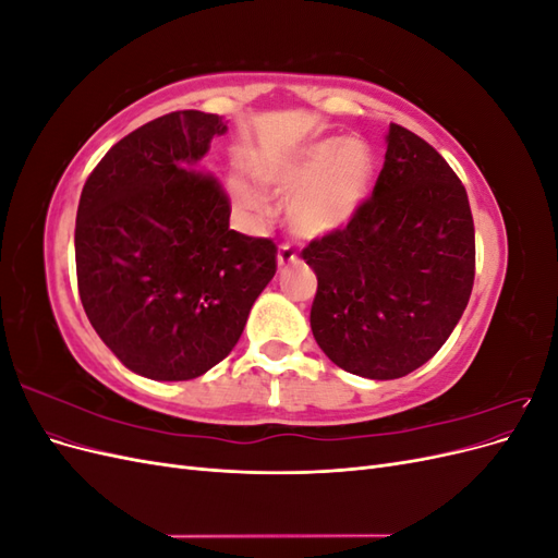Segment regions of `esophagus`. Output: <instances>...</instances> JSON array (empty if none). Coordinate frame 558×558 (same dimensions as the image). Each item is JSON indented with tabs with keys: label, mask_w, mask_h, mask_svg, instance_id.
Instances as JSON below:
<instances>
[{
	"label": "esophagus",
	"mask_w": 558,
	"mask_h": 558,
	"mask_svg": "<svg viewBox=\"0 0 558 558\" xmlns=\"http://www.w3.org/2000/svg\"><path fill=\"white\" fill-rule=\"evenodd\" d=\"M277 263H279V267H286V265H291V263H298V253H295V248H293L291 244H281V246H279V253H277Z\"/></svg>",
	"instance_id": "1"
}]
</instances>
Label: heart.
Masks as SVG:
<instances>
[{"instance_id":"heart-1","label":"heart","mask_w":558,"mask_h":558,"mask_svg":"<svg viewBox=\"0 0 558 558\" xmlns=\"http://www.w3.org/2000/svg\"><path fill=\"white\" fill-rule=\"evenodd\" d=\"M248 170L265 189L293 193L289 223L302 238H320L351 221L373 181L369 148L347 137H328L302 146L289 156H256ZM230 199L246 218L265 214V199L242 179H230Z\"/></svg>"}]
</instances>
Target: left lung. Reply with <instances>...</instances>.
I'll list each match as a JSON object with an SVG mask.
<instances>
[{"label":"left lung","instance_id":"left-lung-1","mask_svg":"<svg viewBox=\"0 0 558 558\" xmlns=\"http://www.w3.org/2000/svg\"><path fill=\"white\" fill-rule=\"evenodd\" d=\"M386 142L373 195L300 253L318 279L314 340L337 367L367 379H398L430 361L475 283L461 179L408 128L391 123Z\"/></svg>","mask_w":558,"mask_h":558}]
</instances>
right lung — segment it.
Returning a JSON list of instances; mask_svg holds the SVG:
<instances>
[{"instance_id": "add662e5", "label": "right lung", "mask_w": 558, "mask_h": 558, "mask_svg": "<svg viewBox=\"0 0 558 558\" xmlns=\"http://www.w3.org/2000/svg\"><path fill=\"white\" fill-rule=\"evenodd\" d=\"M221 116L172 111L113 144L83 185L76 281L95 332L148 379L205 375L238 344L277 272V244L230 230V197L202 170Z\"/></svg>"}]
</instances>
